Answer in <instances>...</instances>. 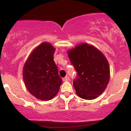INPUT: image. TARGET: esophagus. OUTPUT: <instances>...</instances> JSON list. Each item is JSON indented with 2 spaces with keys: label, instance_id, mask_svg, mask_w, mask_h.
<instances>
[{
  "label": "esophagus",
  "instance_id": "34e87169",
  "mask_svg": "<svg viewBox=\"0 0 131 131\" xmlns=\"http://www.w3.org/2000/svg\"><path fill=\"white\" fill-rule=\"evenodd\" d=\"M69 80H70V78L68 76H66V77L63 78V81H68Z\"/></svg>",
  "mask_w": 131,
  "mask_h": 131
}]
</instances>
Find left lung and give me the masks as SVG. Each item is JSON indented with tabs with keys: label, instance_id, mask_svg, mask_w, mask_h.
<instances>
[{
	"label": "left lung",
	"instance_id": "left-lung-1",
	"mask_svg": "<svg viewBox=\"0 0 131 131\" xmlns=\"http://www.w3.org/2000/svg\"><path fill=\"white\" fill-rule=\"evenodd\" d=\"M67 52L78 72L77 78L73 82L76 94L85 100L97 98L106 88L110 77L106 58L95 47L85 42Z\"/></svg>",
	"mask_w": 131,
	"mask_h": 131
}]
</instances>
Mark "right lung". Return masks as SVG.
<instances>
[{
    "mask_svg": "<svg viewBox=\"0 0 131 131\" xmlns=\"http://www.w3.org/2000/svg\"><path fill=\"white\" fill-rule=\"evenodd\" d=\"M55 48L44 42L33 50L24 64L23 78L29 93L41 100H50L58 94L62 79L53 60Z\"/></svg>",
    "mask_w": 131,
    "mask_h": 131,
    "instance_id": "obj_1",
    "label": "right lung"
}]
</instances>
